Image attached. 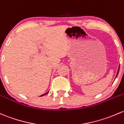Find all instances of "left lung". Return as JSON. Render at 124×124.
<instances>
[{
    "label": "left lung",
    "instance_id": "8db88e82",
    "mask_svg": "<svg viewBox=\"0 0 124 124\" xmlns=\"http://www.w3.org/2000/svg\"><path fill=\"white\" fill-rule=\"evenodd\" d=\"M119 67H120V66L119 65V66H118V71H117V74H116V77H115V78H116L117 77V76H118V73H119Z\"/></svg>",
    "mask_w": 124,
    "mask_h": 124
}]
</instances>
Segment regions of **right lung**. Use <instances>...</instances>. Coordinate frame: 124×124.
Instances as JSON below:
<instances>
[{
  "label": "right lung",
  "mask_w": 124,
  "mask_h": 124,
  "mask_svg": "<svg viewBox=\"0 0 124 124\" xmlns=\"http://www.w3.org/2000/svg\"><path fill=\"white\" fill-rule=\"evenodd\" d=\"M49 90L47 92H46V93H45V94H42V95H41V96H40V97H41V96H45V95H46V94H47L48 93H49Z\"/></svg>",
  "instance_id": "obj_1"
}]
</instances>
